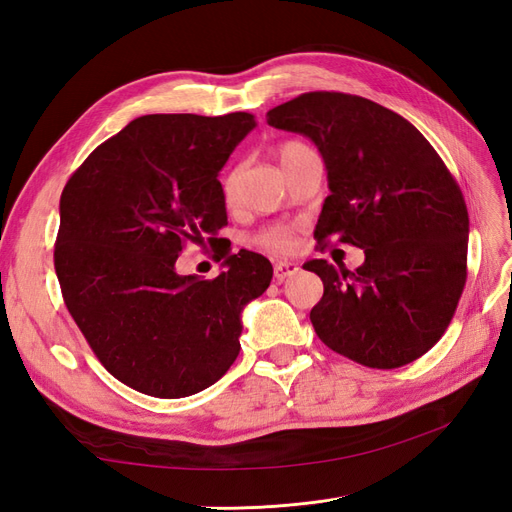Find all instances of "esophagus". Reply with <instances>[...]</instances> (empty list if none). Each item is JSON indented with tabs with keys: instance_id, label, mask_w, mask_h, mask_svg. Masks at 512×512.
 <instances>
[{
	"instance_id": "obj_1",
	"label": "esophagus",
	"mask_w": 512,
	"mask_h": 512,
	"mask_svg": "<svg viewBox=\"0 0 512 512\" xmlns=\"http://www.w3.org/2000/svg\"><path fill=\"white\" fill-rule=\"evenodd\" d=\"M299 271V265L297 262H275V267H273V275H275V282L277 284H282L286 277H290V275H294Z\"/></svg>"
}]
</instances>
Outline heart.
<instances>
[{
    "mask_svg": "<svg viewBox=\"0 0 512 512\" xmlns=\"http://www.w3.org/2000/svg\"><path fill=\"white\" fill-rule=\"evenodd\" d=\"M307 151H312V149L305 147L303 143L288 141V143L280 145V149H277V156H280V162L284 166V164L292 162L294 158L303 156V153H307ZM239 183H241V168L237 166L230 170L222 183L226 200H232L237 196ZM258 243L275 254H290V252H294V247H297V235H294V228H290V226H273V228H267L265 232H260Z\"/></svg>",
    "mask_w": 512,
    "mask_h": 512,
    "instance_id": "obj_1",
    "label": "heart"
}]
</instances>
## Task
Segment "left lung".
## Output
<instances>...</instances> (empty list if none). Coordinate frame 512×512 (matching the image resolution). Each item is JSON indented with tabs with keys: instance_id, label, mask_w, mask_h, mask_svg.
Masks as SVG:
<instances>
[{
	"instance_id": "1",
	"label": "left lung",
	"mask_w": 512,
	"mask_h": 512,
	"mask_svg": "<svg viewBox=\"0 0 512 512\" xmlns=\"http://www.w3.org/2000/svg\"><path fill=\"white\" fill-rule=\"evenodd\" d=\"M267 123L312 138L327 166L314 237L365 252L354 271L309 260L324 294L309 312L337 354L374 369L408 365L438 344L468 277V207L451 170L408 119L361 96L309 91Z\"/></svg>"
}]
</instances>
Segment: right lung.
I'll use <instances>...</instances> for the list:
<instances>
[{"instance_id": "1", "label": "right lung", "mask_w": 512, "mask_h": 512, "mask_svg": "<svg viewBox=\"0 0 512 512\" xmlns=\"http://www.w3.org/2000/svg\"><path fill=\"white\" fill-rule=\"evenodd\" d=\"M250 113L145 115L89 153L59 200L55 271L89 348L119 382L162 399L218 382L239 356L241 312L271 262L226 254L213 280L179 275L188 241L228 224L218 173Z\"/></svg>"}]
</instances>
